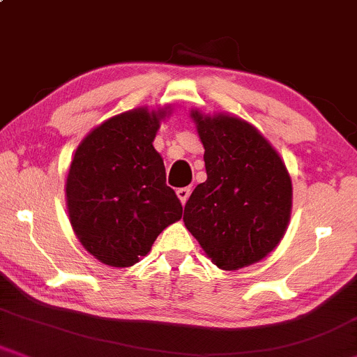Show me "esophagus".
<instances>
[{
	"instance_id": "obj_1",
	"label": "esophagus",
	"mask_w": 357,
	"mask_h": 357,
	"mask_svg": "<svg viewBox=\"0 0 357 357\" xmlns=\"http://www.w3.org/2000/svg\"><path fill=\"white\" fill-rule=\"evenodd\" d=\"M176 194H178L179 201H181V204H186L189 194H191V188H179L178 191H176Z\"/></svg>"
}]
</instances>
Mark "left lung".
<instances>
[{
    "label": "left lung",
    "mask_w": 357,
    "mask_h": 357,
    "mask_svg": "<svg viewBox=\"0 0 357 357\" xmlns=\"http://www.w3.org/2000/svg\"><path fill=\"white\" fill-rule=\"evenodd\" d=\"M207 179L184 207V225L220 270L257 264L275 250L291 215L293 188L282 156L249 121L191 110Z\"/></svg>",
    "instance_id": "left-lung-1"
}]
</instances>
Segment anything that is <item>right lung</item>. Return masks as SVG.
Returning a JSON list of instances; mask_svg holds the SVG:
<instances>
[{
  "label": "right lung",
  "mask_w": 357,
  "mask_h": 357,
  "mask_svg": "<svg viewBox=\"0 0 357 357\" xmlns=\"http://www.w3.org/2000/svg\"><path fill=\"white\" fill-rule=\"evenodd\" d=\"M171 108L138 107L112 116L79 143L66 179L72 229L84 249L110 267H132L183 207L166 186L156 132Z\"/></svg>",
  "instance_id": "add662e5"
}]
</instances>
